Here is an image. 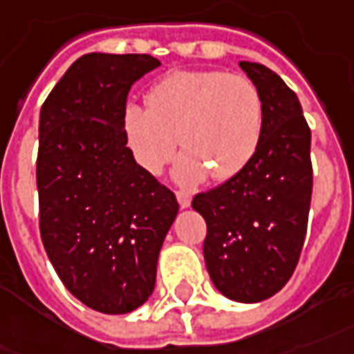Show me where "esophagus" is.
<instances>
[{
  "mask_svg": "<svg viewBox=\"0 0 354 354\" xmlns=\"http://www.w3.org/2000/svg\"><path fill=\"white\" fill-rule=\"evenodd\" d=\"M176 199L182 209L189 207V203H192V197H189V194H186V192H176Z\"/></svg>",
  "mask_w": 354,
  "mask_h": 354,
  "instance_id": "esophagus-1",
  "label": "esophagus"
}]
</instances>
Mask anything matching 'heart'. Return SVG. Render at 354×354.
Returning <instances> with one entry per match:
<instances>
[{
	"mask_svg": "<svg viewBox=\"0 0 354 354\" xmlns=\"http://www.w3.org/2000/svg\"><path fill=\"white\" fill-rule=\"evenodd\" d=\"M124 133L137 165L157 174L174 155L182 184L228 180L254 157L263 129V100L248 77L225 71H176L147 95V108L124 110ZM177 139L174 140V137Z\"/></svg>",
	"mask_w": 354,
	"mask_h": 354,
	"instance_id": "obj_1",
	"label": "heart"
}]
</instances>
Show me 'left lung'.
Listing matches in <instances>:
<instances>
[{"label": "left lung", "instance_id": "obj_1", "mask_svg": "<svg viewBox=\"0 0 354 354\" xmlns=\"http://www.w3.org/2000/svg\"><path fill=\"white\" fill-rule=\"evenodd\" d=\"M263 100L261 139L248 165L192 201L207 223L203 256L230 300L261 302L295 273L312 197L310 127L298 96L269 67L240 62Z\"/></svg>", "mask_w": 354, "mask_h": 354}]
</instances>
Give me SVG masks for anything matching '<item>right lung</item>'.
Returning a JSON list of instances; mask_svg holds the SVG:
<instances>
[{
	"label": "right lung",
	"instance_id": "right-lung-1",
	"mask_svg": "<svg viewBox=\"0 0 354 354\" xmlns=\"http://www.w3.org/2000/svg\"><path fill=\"white\" fill-rule=\"evenodd\" d=\"M160 66L149 54H85L40 108V236L66 288L102 314L151 297L176 196L139 167L124 133L127 93Z\"/></svg>",
	"mask_w": 354,
	"mask_h": 354
}]
</instances>
